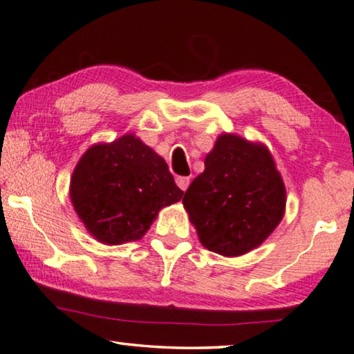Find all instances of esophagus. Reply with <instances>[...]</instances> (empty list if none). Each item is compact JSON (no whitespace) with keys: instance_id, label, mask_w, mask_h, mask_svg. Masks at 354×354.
Segmentation results:
<instances>
[{"instance_id":"1","label":"esophagus","mask_w":354,"mask_h":354,"mask_svg":"<svg viewBox=\"0 0 354 354\" xmlns=\"http://www.w3.org/2000/svg\"><path fill=\"white\" fill-rule=\"evenodd\" d=\"M176 184H178V187L181 189V191H187L189 184H191V178H189V176H178Z\"/></svg>"}]
</instances>
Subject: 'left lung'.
I'll list each match as a JSON object with an SVG mask.
<instances>
[{"instance_id":"1","label":"left lung","mask_w":354,"mask_h":354,"mask_svg":"<svg viewBox=\"0 0 354 354\" xmlns=\"http://www.w3.org/2000/svg\"><path fill=\"white\" fill-rule=\"evenodd\" d=\"M183 205L200 243L221 256L236 257L261 246L281 223L286 187L266 145L223 133Z\"/></svg>"}]
</instances>
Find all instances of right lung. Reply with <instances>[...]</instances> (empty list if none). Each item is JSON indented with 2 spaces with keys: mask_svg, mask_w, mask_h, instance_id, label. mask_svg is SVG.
<instances>
[{
  "mask_svg": "<svg viewBox=\"0 0 354 354\" xmlns=\"http://www.w3.org/2000/svg\"><path fill=\"white\" fill-rule=\"evenodd\" d=\"M183 194L167 162L133 133L88 147L70 181L77 218L103 245L143 239L159 211Z\"/></svg>",
  "mask_w": 354,
  "mask_h": 354,
  "instance_id": "right-lung-1",
  "label": "right lung"
}]
</instances>
